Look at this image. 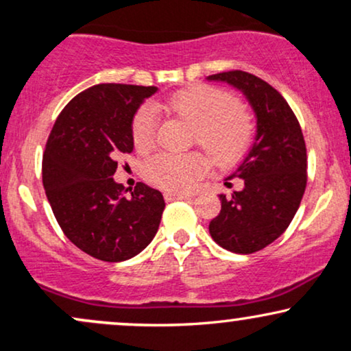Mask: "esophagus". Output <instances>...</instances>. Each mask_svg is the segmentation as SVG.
<instances>
[{
    "mask_svg": "<svg viewBox=\"0 0 351 351\" xmlns=\"http://www.w3.org/2000/svg\"><path fill=\"white\" fill-rule=\"evenodd\" d=\"M188 198H191V195H189V193H171V191L165 193V199H167V201L188 199Z\"/></svg>",
    "mask_w": 351,
    "mask_h": 351,
    "instance_id": "esophagus-1",
    "label": "esophagus"
}]
</instances>
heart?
I'll return each mask as SVG.
<instances>
[{"instance_id": "1", "label": "heart", "mask_w": 351, "mask_h": 351, "mask_svg": "<svg viewBox=\"0 0 351 351\" xmlns=\"http://www.w3.org/2000/svg\"><path fill=\"white\" fill-rule=\"evenodd\" d=\"M156 112L176 117L193 127L195 142L219 168L234 167L247 155L254 140L251 114L228 92L211 86H196L176 92L165 102L153 104ZM132 143L138 153L153 147V112L143 107L132 122ZM208 170V160L198 152L160 153L148 160L145 176L155 186L183 191Z\"/></svg>"}]
</instances>
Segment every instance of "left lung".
Here are the masks:
<instances>
[{"instance_id":"obj_1","label":"left lung","mask_w":351,"mask_h":351,"mask_svg":"<svg viewBox=\"0 0 351 351\" xmlns=\"http://www.w3.org/2000/svg\"><path fill=\"white\" fill-rule=\"evenodd\" d=\"M243 92L256 115V136L229 178L244 186L219 195L221 211L209 223L216 244L236 254H252L279 237L295 216L307 184V148L299 120L279 92L243 71L209 75Z\"/></svg>"}]
</instances>
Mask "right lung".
<instances>
[{"label":"right lung","instance_id":"add662e5","mask_svg":"<svg viewBox=\"0 0 351 351\" xmlns=\"http://www.w3.org/2000/svg\"><path fill=\"white\" fill-rule=\"evenodd\" d=\"M158 87L99 84L64 107L43 156V184L60 229L80 251L106 263L142 252L158 231L163 195L138 183L130 196L114 180L134 152L132 122Z\"/></svg>","mask_w":351,"mask_h":351}]
</instances>
